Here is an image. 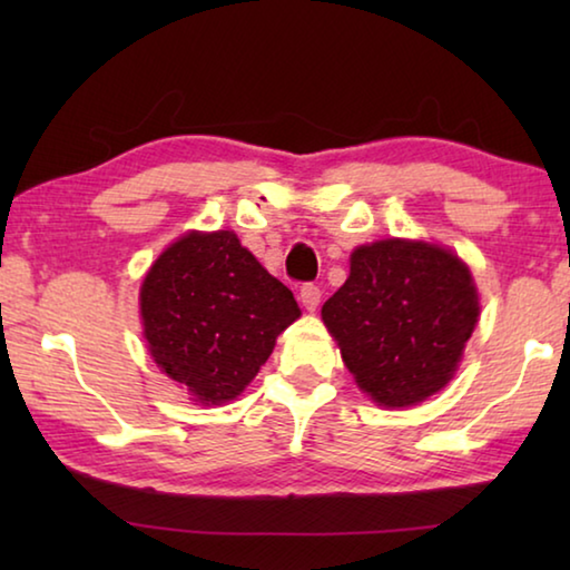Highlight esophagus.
Wrapping results in <instances>:
<instances>
[{
    "instance_id": "34e87169",
    "label": "esophagus",
    "mask_w": 570,
    "mask_h": 570,
    "mask_svg": "<svg viewBox=\"0 0 570 570\" xmlns=\"http://www.w3.org/2000/svg\"><path fill=\"white\" fill-rule=\"evenodd\" d=\"M302 304L306 306V312H316V306H320L322 302V288L314 286V284H306L302 286Z\"/></svg>"
}]
</instances>
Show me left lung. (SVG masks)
<instances>
[{"mask_svg": "<svg viewBox=\"0 0 570 570\" xmlns=\"http://www.w3.org/2000/svg\"><path fill=\"white\" fill-rule=\"evenodd\" d=\"M478 314L470 268L448 248L404 238L354 248L350 278L322 306L346 370L384 407L445 387Z\"/></svg>", "mask_w": 570, "mask_h": 570, "instance_id": "1", "label": "left lung"}]
</instances>
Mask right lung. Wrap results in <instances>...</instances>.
I'll list each match as a JSON object with an SVG mask.
<instances>
[{
	"label": "right lung",
	"mask_w": 570,
	"mask_h": 570,
	"mask_svg": "<svg viewBox=\"0 0 570 570\" xmlns=\"http://www.w3.org/2000/svg\"><path fill=\"white\" fill-rule=\"evenodd\" d=\"M148 352L193 402L236 400L302 312L234 230L180 236L140 286Z\"/></svg>",
	"instance_id": "1"
}]
</instances>
